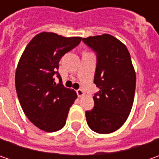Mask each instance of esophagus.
<instances>
[{
    "label": "esophagus",
    "instance_id": "34e87169",
    "mask_svg": "<svg viewBox=\"0 0 159 159\" xmlns=\"http://www.w3.org/2000/svg\"><path fill=\"white\" fill-rule=\"evenodd\" d=\"M77 95H78L79 97H82V96H84L85 94H84L82 89H78V90H77Z\"/></svg>",
    "mask_w": 159,
    "mask_h": 159
}]
</instances>
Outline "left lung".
Masks as SVG:
<instances>
[{
    "instance_id": "8db88e82",
    "label": "left lung",
    "mask_w": 159,
    "mask_h": 159,
    "mask_svg": "<svg viewBox=\"0 0 159 159\" xmlns=\"http://www.w3.org/2000/svg\"><path fill=\"white\" fill-rule=\"evenodd\" d=\"M96 54L94 83L99 91L86 111L89 126L98 134L118 130L127 119L134 99L136 76L126 47L110 34L83 38Z\"/></svg>"
}]
</instances>
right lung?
Returning a JSON list of instances; mask_svg holds the SVG:
<instances>
[{"instance_id": "1", "label": "right lung", "mask_w": 159, "mask_h": 159, "mask_svg": "<svg viewBox=\"0 0 159 159\" xmlns=\"http://www.w3.org/2000/svg\"><path fill=\"white\" fill-rule=\"evenodd\" d=\"M81 41L80 37H63L43 32L33 38L22 54L16 70L17 97L28 119L45 132L63 128L76 92L55 82L59 61Z\"/></svg>"}]
</instances>
